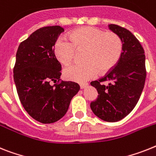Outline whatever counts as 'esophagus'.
<instances>
[{
    "label": "esophagus",
    "instance_id": "1",
    "mask_svg": "<svg viewBox=\"0 0 156 156\" xmlns=\"http://www.w3.org/2000/svg\"><path fill=\"white\" fill-rule=\"evenodd\" d=\"M87 86V83H80V87L81 89H83V88H85Z\"/></svg>",
    "mask_w": 156,
    "mask_h": 156
}]
</instances>
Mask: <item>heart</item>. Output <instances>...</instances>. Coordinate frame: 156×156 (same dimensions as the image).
<instances>
[{
    "instance_id": "b5f03b06",
    "label": "heart",
    "mask_w": 156,
    "mask_h": 156,
    "mask_svg": "<svg viewBox=\"0 0 156 156\" xmlns=\"http://www.w3.org/2000/svg\"><path fill=\"white\" fill-rule=\"evenodd\" d=\"M69 39L61 37L56 41L54 52L63 64H70L74 59L76 49H85L83 64H71L64 69L66 80L85 82L99 73H108L119 62L123 52L120 37L114 33H105L94 27H82L73 31Z\"/></svg>"
}]
</instances>
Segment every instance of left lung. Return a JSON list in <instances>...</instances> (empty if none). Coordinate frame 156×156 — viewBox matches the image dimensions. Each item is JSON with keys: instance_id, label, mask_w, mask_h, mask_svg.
Wrapping results in <instances>:
<instances>
[{"instance_id": "1", "label": "left lung", "mask_w": 156, "mask_h": 156, "mask_svg": "<svg viewBox=\"0 0 156 156\" xmlns=\"http://www.w3.org/2000/svg\"><path fill=\"white\" fill-rule=\"evenodd\" d=\"M108 27L120 37L123 52L115 67L105 76L91 82L99 95L90 107L102 120L117 122L127 116L140 100L146 80L145 55L140 41L129 30L116 24Z\"/></svg>"}]
</instances>
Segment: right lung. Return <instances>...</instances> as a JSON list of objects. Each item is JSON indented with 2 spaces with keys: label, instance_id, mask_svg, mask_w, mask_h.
<instances>
[{
  "label": "right lung",
  "instance_id": "add662e5",
  "mask_svg": "<svg viewBox=\"0 0 156 156\" xmlns=\"http://www.w3.org/2000/svg\"><path fill=\"white\" fill-rule=\"evenodd\" d=\"M64 31L58 25L37 29L20 43L16 52L13 78L18 96L29 115L42 123L61 119L80 90L79 84L72 81L50 84L61 76L53 47Z\"/></svg>",
  "mask_w": 156,
  "mask_h": 156
}]
</instances>
